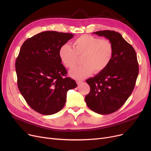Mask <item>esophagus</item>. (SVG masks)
<instances>
[{
  "label": "esophagus",
  "mask_w": 151,
  "mask_h": 151,
  "mask_svg": "<svg viewBox=\"0 0 151 151\" xmlns=\"http://www.w3.org/2000/svg\"><path fill=\"white\" fill-rule=\"evenodd\" d=\"M76 82V83H77L78 85H80V84H81L83 81H80V80H77Z\"/></svg>",
  "instance_id": "1"
}]
</instances>
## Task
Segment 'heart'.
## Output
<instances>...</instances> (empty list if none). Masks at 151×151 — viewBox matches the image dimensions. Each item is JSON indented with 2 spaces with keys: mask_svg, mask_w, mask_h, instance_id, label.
<instances>
[{
  "mask_svg": "<svg viewBox=\"0 0 151 151\" xmlns=\"http://www.w3.org/2000/svg\"><path fill=\"white\" fill-rule=\"evenodd\" d=\"M73 45V48L67 43L62 45L58 53L63 65L69 69L78 64L82 58L83 65L70 71V76L75 80H83L93 72H102L113 57V45L109 40L84 34L77 38Z\"/></svg>",
  "mask_w": 151,
  "mask_h": 151,
  "instance_id": "heart-1",
  "label": "heart"
}]
</instances>
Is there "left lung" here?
<instances>
[{"mask_svg": "<svg viewBox=\"0 0 151 151\" xmlns=\"http://www.w3.org/2000/svg\"><path fill=\"white\" fill-rule=\"evenodd\" d=\"M93 34L108 39L113 45L114 54L104 71L86 80L91 90L85 101L95 113L108 114L119 109L133 92L139 73L138 63L134 48L119 32L103 30Z\"/></svg>", "mask_w": 151, "mask_h": 151, "instance_id": "left-lung-1", "label": "left lung"}]
</instances>
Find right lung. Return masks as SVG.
<instances>
[{
  "label": "right lung",
  "mask_w": 151,
  "mask_h": 151,
  "mask_svg": "<svg viewBox=\"0 0 151 151\" xmlns=\"http://www.w3.org/2000/svg\"><path fill=\"white\" fill-rule=\"evenodd\" d=\"M73 35L55 31L39 33L24 42L16 60L18 89L27 104L42 114L59 112L65 105L67 91L77 86L66 77L58 53Z\"/></svg>",
  "instance_id": "add662e5"
}]
</instances>
